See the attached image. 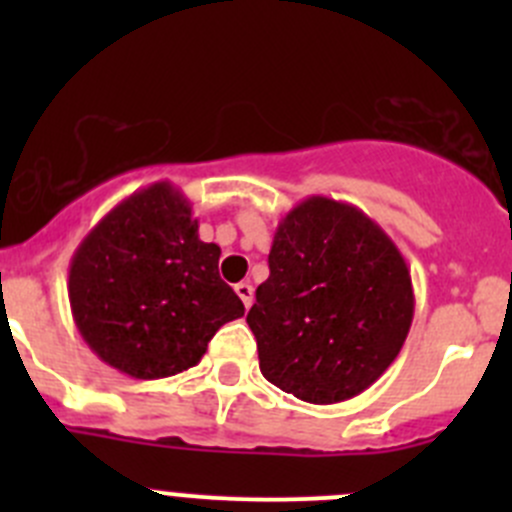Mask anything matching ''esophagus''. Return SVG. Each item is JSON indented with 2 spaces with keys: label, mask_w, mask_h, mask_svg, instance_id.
Returning a JSON list of instances; mask_svg holds the SVG:
<instances>
[{
  "label": "esophagus",
  "mask_w": 512,
  "mask_h": 512,
  "mask_svg": "<svg viewBox=\"0 0 512 512\" xmlns=\"http://www.w3.org/2000/svg\"><path fill=\"white\" fill-rule=\"evenodd\" d=\"M235 292H237V297L242 299V304H245V309H250L252 294H255V289H252L250 282H240V285H235Z\"/></svg>",
  "instance_id": "esophagus-1"
}]
</instances>
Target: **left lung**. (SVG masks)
Here are the masks:
<instances>
[{
	"label": "left lung",
	"mask_w": 512,
	"mask_h": 512,
	"mask_svg": "<svg viewBox=\"0 0 512 512\" xmlns=\"http://www.w3.org/2000/svg\"><path fill=\"white\" fill-rule=\"evenodd\" d=\"M255 297L247 324L262 376L319 406L354 399L389 369L416 302L394 240L364 210L324 195L280 220Z\"/></svg>",
	"instance_id": "8db88e82"
}]
</instances>
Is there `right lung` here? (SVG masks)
Masks as SVG:
<instances>
[{"label":"right lung","instance_id":"obj_1","mask_svg":"<svg viewBox=\"0 0 512 512\" xmlns=\"http://www.w3.org/2000/svg\"><path fill=\"white\" fill-rule=\"evenodd\" d=\"M193 205L168 180L128 195L76 247L69 302L98 359L133 379H165L203 359L220 327L245 314L220 280Z\"/></svg>","mask_w":512,"mask_h":512}]
</instances>
